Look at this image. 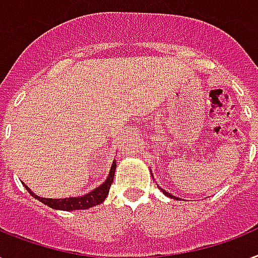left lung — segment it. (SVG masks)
<instances>
[{
    "mask_svg": "<svg viewBox=\"0 0 258 258\" xmlns=\"http://www.w3.org/2000/svg\"><path fill=\"white\" fill-rule=\"evenodd\" d=\"M151 175H152V177H153V173H152V171H151ZM159 188H160V187H159ZM160 189H161V192L164 194V195H167L168 198H172V199H176V201L179 199V198L175 197V195H172V194H169L168 191H165V189H163V188H160Z\"/></svg>",
    "mask_w": 258,
    "mask_h": 258,
    "instance_id": "left-lung-1",
    "label": "left lung"
}]
</instances>
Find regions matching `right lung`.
Masks as SVG:
<instances>
[{"label":"right lung","mask_w":258,"mask_h":258,"mask_svg":"<svg viewBox=\"0 0 258 258\" xmlns=\"http://www.w3.org/2000/svg\"><path fill=\"white\" fill-rule=\"evenodd\" d=\"M115 167H117V163L115 160L113 161L111 164L110 172H109V176L103 183H102L99 187L94 188L93 191H90L89 194L86 195H82V197H71V198H63V199H52V198H41L37 197L33 191H32L27 184H24V187L27 188V191L31 194L32 197L40 201L44 205H47L48 207L51 209H55V210H63V211H73V210H86V209H90V207H94V206L99 205L102 202L105 201L109 194V189H110V185L113 183V179H114V172Z\"/></svg>","instance_id":"right-lung-1"}]
</instances>
